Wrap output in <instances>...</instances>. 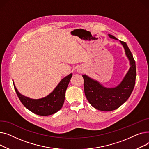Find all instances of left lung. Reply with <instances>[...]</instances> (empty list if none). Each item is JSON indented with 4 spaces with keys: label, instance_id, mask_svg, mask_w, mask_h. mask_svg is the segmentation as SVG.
<instances>
[{
    "label": "left lung",
    "instance_id": "obj_1",
    "mask_svg": "<svg viewBox=\"0 0 149 149\" xmlns=\"http://www.w3.org/2000/svg\"><path fill=\"white\" fill-rule=\"evenodd\" d=\"M112 38H116L111 34ZM129 58L130 68L122 82L115 88L108 89L86 75H83L86 97L94 108L102 111H111L126 102L134 90L136 76L135 61L126 42L120 41Z\"/></svg>",
    "mask_w": 149,
    "mask_h": 149
}]
</instances>
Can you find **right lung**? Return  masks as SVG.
<instances>
[{"mask_svg": "<svg viewBox=\"0 0 149 149\" xmlns=\"http://www.w3.org/2000/svg\"><path fill=\"white\" fill-rule=\"evenodd\" d=\"M72 76V74H70L65 77L49 95L38 100L31 99L23 96L13 84L15 92L25 107L35 114L47 116L56 113L62 107L65 101V92Z\"/></svg>", "mask_w": 149, "mask_h": 149, "instance_id": "add662e5", "label": "right lung"}]
</instances>
